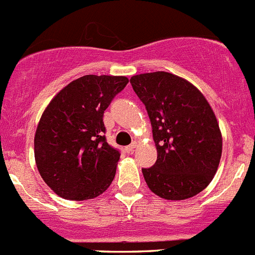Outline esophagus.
<instances>
[{
  "label": "esophagus",
  "mask_w": 255,
  "mask_h": 255,
  "mask_svg": "<svg viewBox=\"0 0 255 255\" xmlns=\"http://www.w3.org/2000/svg\"><path fill=\"white\" fill-rule=\"evenodd\" d=\"M136 147H137V145H136V143H131V145H128L125 150H127L128 153H132L133 150H135Z\"/></svg>",
  "instance_id": "obj_1"
}]
</instances>
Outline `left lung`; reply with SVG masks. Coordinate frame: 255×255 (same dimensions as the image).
Segmentation results:
<instances>
[{
    "mask_svg": "<svg viewBox=\"0 0 255 255\" xmlns=\"http://www.w3.org/2000/svg\"><path fill=\"white\" fill-rule=\"evenodd\" d=\"M145 104L157 160L142 168L148 188L158 197L187 200L213 180L222 156V133L207 99L193 84L167 72L130 79Z\"/></svg>",
    "mask_w": 255,
    "mask_h": 255,
    "instance_id": "obj_1",
    "label": "left lung"
}]
</instances>
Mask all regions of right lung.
Here are the masks:
<instances>
[{
	"instance_id": "right-lung-1",
	"label": "right lung",
	"mask_w": 255,
	"mask_h": 255,
	"mask_svg": "<svg viewBox=\"0 0 255 255\" xmlns=\"http://www.w3.org/2000/svg\"><path fill=\"white\" fill-rule=\"evenodd\" d=\"M128 79L84 75L63 88L43 112L34 158L45 183L65 200H92L112 185L120 152L105 138L104 112Z\"/></svg>"
}]
</instances>
